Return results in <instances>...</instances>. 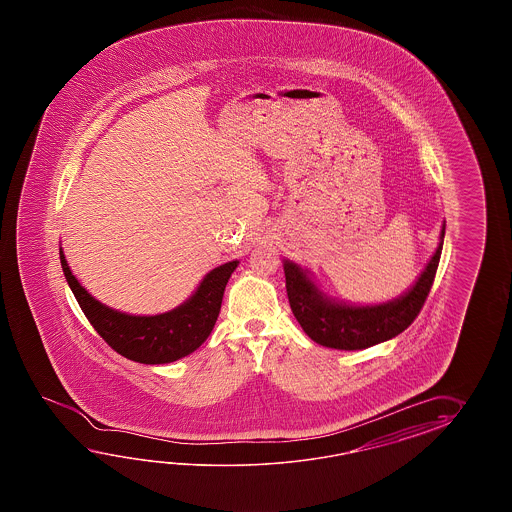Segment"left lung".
Here are the masks:
<instances>
[{
    "label": "left lung",
    "instance_id": "1",
    "mask_svg": "<svg viewBox=\"0 0 512 512\" xmlns=\"http://www.w3.org/2000/svg\"><path fill=\"white\" fill-rule=\"evenodd\" d=\"M445 225L432 260L403 296L375 305H349L327 298L309 272L293 261H283L289 304L307 337L326 348L366 349L397 337L410 326L425 305L443 251Z\"/></svg>",
    "mask_w": 512,
    "mask_h": 512
}]
</instances>
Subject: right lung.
<instances>
[{"label":"right lung","mask_w":512,"mask_h":512,"mask_svg":"<svg viewBox=\"0 0 512 512\" xmlns=\"http://www.w3.org/2000/svg\"><path fill=\"white\" fill-rule=\"evenodd\" d=\"M60 263L80 309L108 346L141 364H168L196 351L212 333L230 274L240 261H229L208 272L185 304L155 316L126 315L100 304L78 283L62 249Z\"/></svg>","instance_id":"right-lung-1"}]
</instances>
